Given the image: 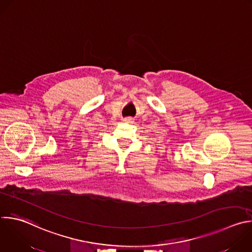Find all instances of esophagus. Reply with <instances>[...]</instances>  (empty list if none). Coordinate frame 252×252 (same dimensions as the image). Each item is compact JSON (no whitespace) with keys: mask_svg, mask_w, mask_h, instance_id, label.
I'll return each instance as SVG.
<instances>
[{"mask_svg":"<svg viewBox=\"0 0 252 252\" xmlns=\"http://www.w3.org/2000/svg\"><path fill=\"white\" fill-rule=\"evenodd\" d=\"M124 122L128 123V124H131V123H133V119H131V118H125V119H124Z\"/></svg>","mask_w":252,"mask_h":252,"instance_id":"obj_1","label":"esophagus"}]
</instances>
